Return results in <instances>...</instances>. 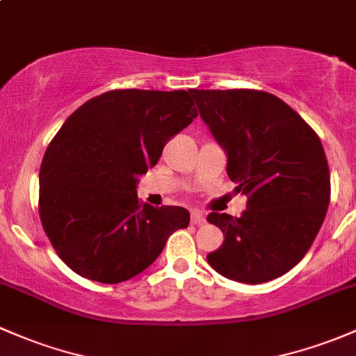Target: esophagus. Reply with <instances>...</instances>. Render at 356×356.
<instances>
[{
    "label": "esophagus",
    "instance_id": "34e87169",
    "mask_svg": "<svg viewBox=\"0 0 356 356\" xmlns=\"http://www.w3.org/2000/svg\"><path fill=\"white\" fill-rule=\"evenodd\" d=\"M205 222V216L202 212H198V210H193L192 212V224L195 225H200Z\"/></svg>",
    "mask_w": 356,
    "mask_h": 356
}]
</instances>
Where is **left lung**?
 I'll return each instance as SVG.
<instances>
[{"mask_svg": "<svg viewBox=\"0 0 356 356\" xmlns=\"http://www.w3.org/2000/svg\"><path fill=\"white\" fill-rule=\"evenodd\" d=\"M200 117L227 154L236 192L248 195L241 217L209 213L224 232L209 265L229 280L263 284L304 258L331 197L327 159L317 134L296 110L258 90H192Z\"/></svg>", "mask_w": 356, "mask_h": 356, "instance_id": "8db88e82", "label": "left lung"}]
</instances>
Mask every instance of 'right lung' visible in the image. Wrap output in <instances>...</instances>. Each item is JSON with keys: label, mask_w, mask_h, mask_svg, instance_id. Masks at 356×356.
Returning <instances> with one entry per match:
<instances>
[{"label": "right lung", "mask_w": 356, "mask_h": 356, "mask_svg": "<svg viewBox=\"0 0 356 356\" xmlns=\"http://www.w3.org/2000/svg\"><path fill=\"white\" fill-rule=\"evenodd\" d=\"M197 115L188 91L113 90L64 122L42 159L39 213L72 271L120 284L146 270L175 231L188 227L186 209L143 207L137 183Z\"/></svg>", "instance_id": "1"}]
</instances>
